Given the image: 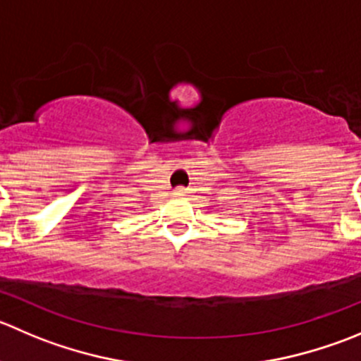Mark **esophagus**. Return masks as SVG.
<instances>
[{
    "instance_id": "obj_1",
    "label": "esophagus",
    "mask_w": 361,
    "mask_h": 361,
    "mask_svg": "<svg viewBox=\"0 0 361 361\" xmlns=\"http://www.w3.org/2000/svg\"><path fill=\"white\" fill-rule=\"evenodd\" d=\"M187 194H188V190L185 187L174 188V195H176V197H183V195H187Z\"/></svg>"
}]
</instances>
